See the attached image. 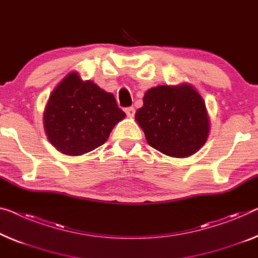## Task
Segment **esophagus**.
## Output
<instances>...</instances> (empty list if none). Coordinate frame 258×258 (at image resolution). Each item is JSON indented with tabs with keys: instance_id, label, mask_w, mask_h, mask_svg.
Returning a JSON list of instances; mask_svg holds the SVG:
<instances>
[{
	"instance_id": "esophagus-1",
	"label": "esophagus",
	"mask_w": 258,
	"mask_h": 258,
	"mask_svg": "<svg viewBox=\"0 0 258 258\" xmlns=\"http://www.w3.org/2000/svg\"><path fill=\"white\" fill-rule=\"evenodd\" d=\"M125 112H126V114H127V117L132 118V117H134L136 110H134V107H127V109H125Z\"/></svg>"
}]
</instances>
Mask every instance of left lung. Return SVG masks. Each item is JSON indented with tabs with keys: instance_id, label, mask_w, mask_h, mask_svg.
<instances>
[{
	"instance_id": "8db88e82",
	"label": "left lung",
	"mask_w": 258,
	"mask_h": 258,
	"mask_svg": "<svg viewBox=\"0 0 258 258\" xmlns=\"http://www.w3.org/2000/svg\"><path fill=\"white\" fill-rule=\"evenodd\" d=\"M136 120L148 145L171 157H187L209 138L210 116L202 95L190 83L157 86L146 91Z\"/></svg>"
}]
</instances>
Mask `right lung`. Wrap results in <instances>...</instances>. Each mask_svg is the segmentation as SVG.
<instances>
[{
	"mask_svg": "<svg viewBox=\"0 0 258 258\" xmlns=\"http://www.w3.org/2000/svg\"><path fill=\"white\" fill-rule=\"evenodd\" d=\"M126 117L116 98L90 80L71 72L49 95L43 113L44 131L57 152L80 156L109 139Z\"/></svg>",
	"mask_w": 258,
	"mask_h": 258,
	"instance_id": "obj_1",
	"label": "right lung"
}]
</instances>
